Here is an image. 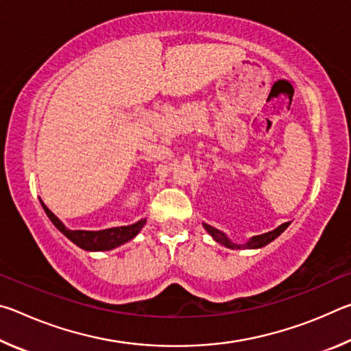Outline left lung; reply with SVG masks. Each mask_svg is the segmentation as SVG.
I'll list each match as a JSON object with an SVG mask.
<instances>
[{
  "mask_svg": "<svg viewBox=\"0 0 351 351\" xmlns=\"http://www.w3.org/2000/svg\"><path fill=\"white\" fill-rule=\"evenodd\" d=\"M288 226H289V223H283L282 226H278L277 229L271 230V232H266V234H261V235H255L247 243H245V245H235V243L230 241L228 237H226L221 232V230L212 228V226H209V224H204V229L213 237V240H215L217 243H219V245L229 247V249H258V247H263L266 245H269L272 240H276L277 237L280 235L283 230L288 228Z\"/></svg>",
  "mask_w": 351,
  "mask_h": 351,
  "instance_id": "8db88e82",
  "label": "left lung"
}]
</instances>
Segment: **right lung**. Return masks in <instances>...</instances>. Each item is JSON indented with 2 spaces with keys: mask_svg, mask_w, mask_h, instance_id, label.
<instances>
[{
  "mask_svg": "<svg viewBox=\"0 0 351 351\" xmlns=\"http://www.w3.org/2000/svg\"><path fill=\"white\" fill-rule=\"evenodd\" d=\"M40 203L43 206L46 215L49 217L52 224H54L66 239L73 241L74 245L85 249V251H110V249H114L123 245V243L133 240L145 224V219H139L138 223L130 226H121V228H110L104 230H71L54 215V213L47 209L43 201L40 199Z\"/></svg>",
  "mask_w": 351,
  "mask_h": 351,
  "instance_id": "obj_1",
  "label": "right lung"
}]
</instances>
